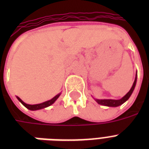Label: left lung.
Instances as JSON below:
<instances>
[{
  "instance_id": "1",
  "label": "left lung",
  "mask_w": 149,
  "mask_h": 149,
  "mask_svg": "<svg viewBox=\"0 0 149 149\" xmlns=\"http://www.w3.org/2000/svg\"><path fill=\"white\" fill-rule=\"evenodd\" d=\"M137 82V73L135 75V79H134V84L132 85V88L128 92H127L126 94H125L122 98H120L119 100H112V99H95L96 102L98 104H100V105H103V106H107V107H118L123 104L125 102H126L127 100L129 99V97H131V95L133 93V91L134 90V87H135V85H136Z\"/></svg>"
}]
</instances>
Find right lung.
Instances as JSON below:
<instances>
[{
  "mask_svg": "<svg viewBox=\"0 0 149 149\" xmlns=\"http://www.w3.org/2000/svg\"><path fill=\"white\" fill-rule=\"evenodd\" d=\"M61 93H58L57 95L55 96L53 98H52L51 100H47V101L45 102H43V103H41V104H28L26 103H24L23 100H22L21 98H19L18 97H17V100H19L21 103H22L23 105H24L26 108H28L29 110L30 111H37V110H40V109H43V108H45V107H49L51 106L52 104H54L55 101H56V100L58 99V97L60 96Z\"/></svg>",
  "mask_w": 149,
  "mask_h": 149,
  "instance_id": "1",
  "label": "right lung"
}]
</instances>
